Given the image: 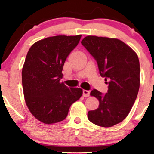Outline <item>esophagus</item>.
<instances>
[{
  "label": "esophagus",
  "instance_id": "1",
  "mask_svg": "<svg viewBox=\"0 0 154 154\" xmlns=\"http://www.w3.org/2000/svg\"><path fill=\"white\" fill-rule=\"evenodd\" d=\"M90 93V92L89 91V90H83V95L85 97H89Z\"/></svg>",
  "mask_w": 154,
  "mask_h": 154
}]
</instances>
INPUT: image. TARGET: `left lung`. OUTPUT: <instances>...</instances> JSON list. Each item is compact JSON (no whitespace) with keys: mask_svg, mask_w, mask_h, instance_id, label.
Here are the masks:
<instances>
[{"mask_svg":"<svg viewBox=\"0 0 154 154\" xmlns=\"http://www.w3.org/2000/svg\"><path fill=\"white\" fill-rule=\"evenodd\" d=\"M81 44L97 63L100 74L108 84L103 94L92 90L99 107L89 111L88 118L97 125L109 128L127 117L140 88V62L137 54L123 41L116 38L88 35Z\"/></svg>","mask_w":154,"mask_h":154,"instance_id":"1","label":"left lung"}]
</instances>
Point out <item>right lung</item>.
I'll return each mask as SVG.
<instances>
[{
    "mask_svg": "<svg viewBox=\"0 0 154 154\" xmlns=\"http://www.w3.org/2000/svg\"><path fill=\"white\" fill-rule=\"evenodd\" d=\"M81 35L46 38L31 46L22 69L25 102L33 116L45 124L66 119L71 104L83 90L60 83L66 57L76 47Z\"/></svg>",
    "mask_w": 154,
    "mask_h": 154,
    "instance_id": "1",
    "label": "right lung"
}]
</instances>
